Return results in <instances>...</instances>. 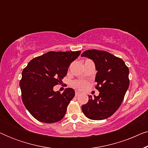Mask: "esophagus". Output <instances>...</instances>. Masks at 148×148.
Here are the masks:
<instances>
[{
	"label": "esophagus",
	"mask_w": 148,
	"mask_h": 148,
	"mask_svg": "<svg viewBox=\"0 0 148 148\" xmlns=\"http://www.w3.org/2000/svg\"><path fill=\"white\" fill-rule=\"evenodd\" d=\"M79 94H80V93H79V92H75V96L77 97V96H78L79 95Z\"/></svg>",
	"instance_id": "34e87169"
}]
</instances>
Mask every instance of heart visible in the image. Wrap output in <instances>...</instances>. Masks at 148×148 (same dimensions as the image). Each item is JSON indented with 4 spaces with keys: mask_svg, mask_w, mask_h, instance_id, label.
Wrapping results in <instances>:
<instances>
[{
    "mask_svg": "<svg viewBox=\"0 0 148 148\" xmlns=\"http://www.w3.org/2000/svg\"><path fill=\"white\" fill-rule=\"evenodd\" d=\"M73 86L74 88L77 89V90H85L87 88H88V82H86V81L77 80L73 82Z\"/></svg>",
    "mask_w": 148,
    "mask_h": 148,
    "instance_id": "obj_1",
    "label": "heart"
}]
</instances>
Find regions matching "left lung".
<instances>
[{
	"instance_id": "left-lung-1",
	"label": "left lung",
	"mask_w": 148,
	"mask_h": 148,
	"mask_svg": "<svg viewBox=\"0 0 148 148\" xmlns=\"http://www.w3.org/2000/svg\"><path fill=\"white\" fill-rule=\"evenodd\" d=\"M82 56L94 60L98 71L96 89L100 92L94 98L89 96L82 111L92 120H104L118 110L124 99L129 86V68L121 58L104 50H88Z\"/></svg>"
}]
</instances>
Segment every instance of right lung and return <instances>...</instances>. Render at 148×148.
<instances>
[{
	"instance_id": "obj_1",
	"label": "right lung",
	"mask_w": 148,
	"mask_h": 148,
	"mask_svg": "<svg viewBox=\"0 0 148 148\" xmlns=\"http://www.w3.org/2000/svg\"><path fill=\"white\" fill-rule=\"evenodd\" d=\"M80 54V50L50 51L33 58L23 69L19 82L22 101L38 121L53 123L64 117L75 91L66 88L60 94L54 92L53 88L62 82L71 63Z\"/></svg>"
}]
</instances>
